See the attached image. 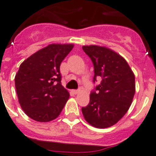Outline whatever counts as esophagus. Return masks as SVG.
Segmentation results:
<instances>
[{"instance_id":"obj_1","label":"esophagus","mask_w":156,"mask_h":156,"mask_svg":"<svg viewBox=\"0 0 156 156\" xmlns=\"http://www.w3.org/2000/svg\"><path fill=\"white\" fill-rule=\"evenodd\" d=\"M79 91H80L79 89H78V90H73V93L75 94H78V93H79Z\"/></svg>"}]
</instances>
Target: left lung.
<instances>
[{
    "label": "left lung",
    "instance_id": "left-lung-1",
    "mask_svg": "<svg viewBox=\"0 0 156 156\" xmlns=\"http://www.w3.org/2000/svg\"><path fill=\"white\" fill-rule=\"evenodd\" d=\"M82 49L94 65L93 82L101 79L90 92L88 105L81 108L82 113L94 127H110L130 107L135 94V76L126 60L111 49L98 46Z\"/></svg>",
    "mask_w": 156,
    "mask_h": 156
}]
</instances>
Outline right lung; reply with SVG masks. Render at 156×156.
Instances as JSON below:
<instances>
[{"label": "right lung", "mask_w": 156, "mask_h": 156, "mask_svg": "<svg viewBox=\"0 0 156 156\" xmlns=\"http://www.w3.org/2000/svg\"><path fill=\"white\" fill-rule=\"evenodd\" d=\"M72 44H51L25 60L15 76L21 108L33 120L49 122L58 117L69 98L62 85L60 65Z\"/></svg>", "instance_id": "add662e5"}]
</instances>
